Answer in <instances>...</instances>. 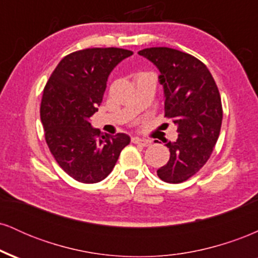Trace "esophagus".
<instances>
[{
    "mask_svg": "<svg viewBox=\"0 0 258 258\" xmlns=\"http://www.w3.org/2000/svg\"><path fill=\"white\" fill-rule=\"evenodd\" d=\"M132 143L135 144H139V146H143V147H149L152 146V141L149 139H142V138H132Z\"/></svg>",
    "mask_w": 258,
    "mask_h": 258,
    "instance_id": "1",
    "label": "esophagus"
}]
</instances>
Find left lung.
I'll return each mask as SVG.
<instances>
[{"mask_svg":"<svg viewBox=\"0 0 258 258\" xmlns=\"http://www.w3.org/2000/svg\"><path fill=\"white\" fill-rule=\"evenodd\" d=\"M161 73L165 91V116L177 125L178 138L164 143L170 160L156 173L167 183H182L193 177L210 159L220 136L222 102L211 73L194 55L168 47L142 49Z\"/></svg>","mask_w":258,"mask_h":258,"instance_id":"obj_1","label":"left lung"}]
</instances>
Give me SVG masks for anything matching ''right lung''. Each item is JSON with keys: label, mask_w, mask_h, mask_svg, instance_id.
Segmentation results:
<instances>
[{"label": "right lung", "mask_w": 258, "mask_h": 258, "mask_svg": "<svg viewBox=\"0 0 258 258\" xmlns=\"http://www.w3.org/2000/svg\"><path fill=\"white\" fill-rule=\"evenodd\" d=\"M133 52L123 48H86L65 55L43 88L41 121L44 139L58 165L78 182L91 184L111 172L125 133L100 135L90 117L102 103L109 74Z\"/></svg>", "instance_id": "1"}]
</instances>
